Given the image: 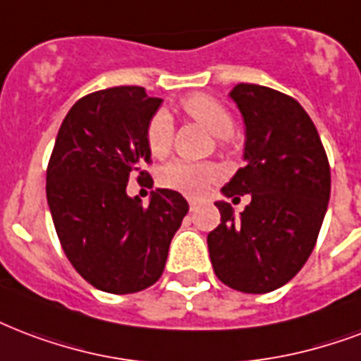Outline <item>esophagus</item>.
Returning <instances> with one entry per match:
<instances>
[{"label":"esophagus","instance_id":"1","mask_svg":"<svg viewBox=\"0 0 361 361\" xmlns=\"http://www.w3.org/2000/svg\"><path fill=\"white\" fill-rule=\"evenodd\" d=\"M189 208H191V210H195V208H197V200L189 199Z\"/></svg>","mask_w":361,"mask_h":361}]
</instances>
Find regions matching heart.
I'll return each instance as SVG.
<instances>
[{
	"label": "heart",
	"mask_w": 361,
	"mask_h": 361,
	"mask_svg": "<svg viewBox=\"0 0 361 361\" xmlns=\"http://www.w3.org/2000/svg\"><path fill=\"white\" fill-rule=\"evenodd\" d=\"M187 117L197 121L200 126H204L212 136L219 137V144L225 145L233 132L235 121L233 115L221 102L208 94H192L181 104ZM174 142V119L169 111L159 109L147 123L145 128V144L153 157L162 159L172 149ZM219 178V170L212 162H189L176 159L164 164L159 170V185L170 191L183 192V195H200L206 191L214 181Z\"/></svg>",
	"instance_id": "b5f03b06"
}]
</instances>
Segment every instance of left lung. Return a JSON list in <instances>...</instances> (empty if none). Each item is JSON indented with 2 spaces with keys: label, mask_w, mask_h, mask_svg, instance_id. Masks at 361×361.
<instances>
[{
  "label": "left lung",
  "mask_w": 361,
  "mask_h": 361,
  "mask_svg": "<svg viewBox=\"0 0 361 361\" xmlns=\"http://www.w3.org/2000/svg\"><path fill=\"white\" fill-rule=\"evenodd\" d=\"M246 126V166L221 189L252 195L240 217L216 202L221 224L208 235L216 276L233 290L269 293L288 284L314 250L331 172L314 123L279 90L240 82L231 90Z\"/></svg>",
  "instance_id": "left-lung-1"
}]
</instances>
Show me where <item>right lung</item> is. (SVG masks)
<instances>
[{
    "mask_svg": "<svg viewBox=\"0 0 361 361\" xmlns=\"http://www.w3.org/2000/svg\"><path fill=\"white\" fill-rule=\"evenodd\" d=\"M162 104L144 87L82 96L62 121L47 166V202L66 257L107 293H136L161 279L189 204L178 191H151L149 206L126 195L147 178L145 128Z\"/></svg>",
    "mask_w": 361,
    "mask_h": 361,
    "instance_id": "obj_1",
    "label": "right lung"
}]
</instances>
